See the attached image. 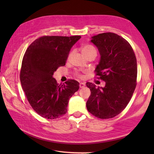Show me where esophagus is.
Masks as SVG:
<instances>
[{
  "label": "esophagus",
  "instance_id": "esophagus-1",
  "mask_svg": "<svg viewBox=\"0 0 154 154\" xmlns=\"http://www.w3.org/2000/svg\"><path fill=\"white\" fill-rule=\"evenodd\" d=\"M85 86V84L84 83H80V88H84Z\"/></svg>",
  "mask_w": 154,
  "mask_h": 154
}]
</instances>
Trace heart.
Here are the masks:
<instances>
[{
	"instance_id": "heart-1",
	"label": "heart",
	"mask_w": 154,
	"mask_h": 154,
	"mask_svg": "<svg viewBox=\"0 0 154 154\" xmlns=\"http://www.w3.org/2000/svg\"><path fill=\"white\" fill-rule=\"evenodd\" d=\"M82 52L83 56L85 57L86 56L94 54L96 56V50L94 46H92L91 45H86L85 46H83L82 49ZM71 57V54L69 55V58Z\"/></svg>"
}]
</instances>
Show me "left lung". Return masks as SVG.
Returning <instances> with one entry per match:
<instances>
[{
    "label": "left lung",
    "mask_w": 154,
    "mask_h": 154,
    "mask_svg": "<svg viewBox=\"0 0 154 154\" xmlns=\"http://www.w3.org/2000/svg\"><path fill=\"white\" fill-rule=\"evenodd\" d=\"M90 42L100 53L96 72L105 85L96 87L94 83H86L91 91L87 109L100 119L114 118L127 106L136 87V56L128 42L113 32L93 36Z\"/></svg>",
    "instance_id": "left-lung-1"
}]
</instances>
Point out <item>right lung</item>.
I'll use <instances>...</instances> for the list:
<instances>
[{
  "label": "right lung",
  "mask_w": 154,
  "mask_h": 154,
  "mask_svg": "<svg viewBox=\"0 0 154 154\" xmlns=\"http://www.w3.org/2000/svg\"><path fill=\"white\" fill-rule=\"evenodd\" d=\"M80 36H44L27 49L23 57L20 82L27 99L37 114L53 119L66 114L69 99L79 89V82L69 80L58 85L53 78L66 65L70 51Z\"/></svg>",
  "instance_id": "right-lung-1"
}]
</instances>
